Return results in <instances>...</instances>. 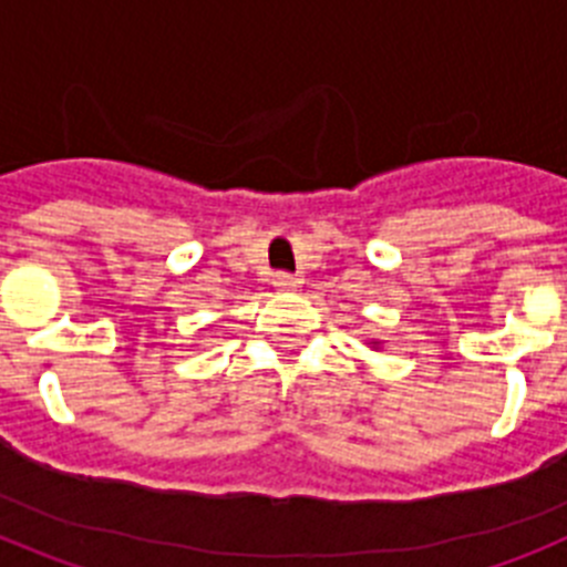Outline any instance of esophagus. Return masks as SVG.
Instances as JSON below:
<instances>
[{"mask_svg": "<svg viewBox=\"0 0 567 567\" xmlns=\"http://www.w3.org/2000/svg\"><path fill=\"white\" fill-rule=\"evenodd\" d=\"M272 287L278 289V292H292V289L298 287V280H295L289 272H275L272 275Z\"/></svg>", "mask_w": 567, "mask_h": 567, "instance_id": "1", "label": "esophagus"}]
</instances>
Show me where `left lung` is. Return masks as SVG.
<instances>
[{
	"instance_id": "1",
	"label": "left lung",
	"mask_w": 567,
	"mask_h": 567,
	"mask_svg": "<svg viewBox=\"0 0 567 567\" xmlns=\"http://www.w3.org/2000/svg\"><path fill=\"white\" fill-rule=\"evenodd\" d=\"M372 346H380V340H372Z\"/></svg>"
}]
</instances>
